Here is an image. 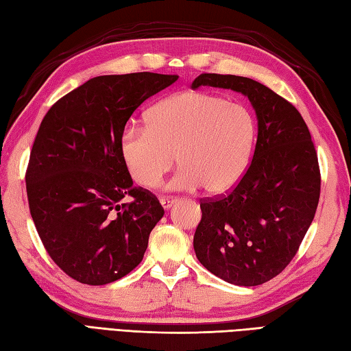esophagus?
I'll return each mask as SVG.
<instances>
[{
  "label": "esophagus",
  "instance_id": "1",
  "mask_svg": "<svg viewBox=\"0 0 351 351\" xmlns=\"http://www.w3.org/2000/svg\"><path fill=\"white\" fill-rule=\"evenodd\" d=\"M175 202H176V199H173V197H160V204L164 210H169V208Z\"/></svg>",
  "mask_w": 351,
  "mask_h": 351
}]
</instances>
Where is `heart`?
Masks as SVG:
<instances>
[{
    "instance_id": "heart-1",
    "label": "heart",
    "mask_w": 351,
    "mask_h": 351,
    "mask_svg": "<svg viewBox=\"0 0 351 351\" xmlns=\"http://www.w3.org/2000/svg\"><path fill=\"white\" fill-rule=\"evenodd\" d=\"M256 125L250 111L205 92H182L156 102L146 126H126L119 138L125 169L140 187H158L175 161L181 169L169 190L191 191L202 185L221 195L247 170Z\"/></svg>"
}]
</instances>
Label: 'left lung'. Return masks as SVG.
I'll return each instance as SVG.
<instances>
[{"mask_svg": "<svg viewBox=\"0 0 351 351\" xmlns=\"http://www.w3.org/2000/svg\"><path fill=\"white\" fill-rule=\"evenodd\" d=\"M210 86L244 95L255 110L258 138L250 166L226 196L200 202L196 256L217 278L256 287L278 276L299 250L317 211L319 169L299 111L255 80L202 73Z\"/></svg>", "mask_w": 351, "mask_h": 351, "instance_id": "left-lung-1", "label": "left lung"}]
</instances>
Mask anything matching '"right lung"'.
I'll use <instances>...</instances> for the list:
<instances>
[{"instance_id": "1", "label": "right lung", "mask_w": 351, "mask_h": 351, "mask_svg": "<svg viewBox=\"0 0 351 351\" xmlns=\"http://www.w3.org/2000/svg\"><path fill=\"white\" fill-rule=\"evenodd\" d=\"M178 78L95 77L45 114L25 175L28 205L45 249L72 279L106 285L143 259L164 210L151 191L132 185L119 138L136 108Z\"/></svg>"}]
</instances>
